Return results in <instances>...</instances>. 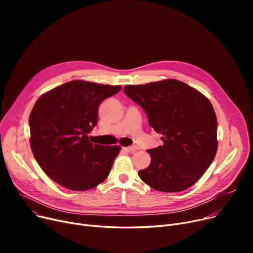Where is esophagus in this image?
<instances>
[{
	"label": "esophagus",
	"mask_w": 253,
	"mask_h": 253,
	"mask_svg": "<svg viewBox=\"0 0 253 253\" xmlns=\"http://www.w3.org/2000/svg\"><path fill=\"white\" fill-rule=\"evenodd\" d=\"M123 150L128 153H133V152L137 151V148L136 147H127V148H123Z\"/></svg>",
	"instance_id": "34e87169"
}]
</instances>
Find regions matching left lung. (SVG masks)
Wrapping results in <instances>:
<instances>
[{
	"label": "left lung",
	"mask_w": 253,
	"mask_h": 253,
	"mask_svg": "<svg viewBox=\"0 0 253 253\" xmlns=\"http://www.w3.org/2000/svg\"><path fill=\"white\" fill-rule=\"evenodd\" d=\"M124 93L144 110L163 145L148 150L151 164L139 177L153 189H189L211 165L217 151V120L210 101L177 80L127 85Z\"/></svg>",
	"instance_id": "1"
}]
</instances>
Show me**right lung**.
Here are the masks:
<instances>
[{
    "instance_id": "right-lung-1",
    "label": "right lung",
    "mask_w": 253,
    "mask_h": 253,
    "mask_svg": "<svg viewBox=\"0 0 253 253\" xmlns=\"http://www.w3.org/2000/svg\"><path fill=\"white\" fill-rule=\"evenodd\" d=\"M122 86L71 81L45 93L30 116L31 148L45 173L65 189L87 191L109 176L119 145L89 141L98 106Z\"/></svg>"
}]
</instances>
